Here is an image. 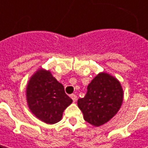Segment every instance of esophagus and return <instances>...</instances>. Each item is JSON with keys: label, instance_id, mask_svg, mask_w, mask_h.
Returning a JSON list of instances; mask_svg holds the SVG:
<instances>
[{"label": "esophagus", "instance_id": "34e87169", "mask_svg": "<svg viewBox=\"0 0 148 148\" xmlns=\"http://www.w3.org/2000/svg\"><path fill=\"white\" fill-rule=\"evenodd\" d=\"M70 97H71V99L73 100L74 102H75V101L77 100V95H74V94H73V95H70Z\"/></svg>", "mask_w": 148, "mask_h": 148}]
</instances>
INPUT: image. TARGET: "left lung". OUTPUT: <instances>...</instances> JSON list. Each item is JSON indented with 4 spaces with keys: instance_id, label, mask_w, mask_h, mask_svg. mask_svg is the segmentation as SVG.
I'll return each instance as SVG.
<instances>
[{
    "instance_id": "8db88e82",
    "label": "left lung",
    "mask_w": 148,
    "mask_h": 148,
    "mask_svg": "<svg viewBox=\"0 0 148 148\" xmlns=\"http://www.w3.org/2000/svg\"><path fill=\"white\" fill-rule=\"evenodd\" d=\"M123 101V90L116 78L100 73L87 87L84 98L78 100L84 119L95 126L109 121L118 112Z\"/></svg>"
}]
</instances>
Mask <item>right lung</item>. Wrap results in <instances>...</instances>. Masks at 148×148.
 I'll return each mask as SVG.
<instances>
[{"instance_id": "add662e5", "label": "right lung", "mask_w": 148, "mask_h": 148, "mask_svg": "<svg viewBox=\"0 0 148 148\" xmlns=\"http://www.w3.org/2000/svg\"><path fill=\"white\" fill-rule=\"evenodd\" d=\"M27 100L31 111L43 122H58L63 112L71 103L62 84L50 71L39 69L31 77L27 86Z\"/></svg>"}]
</instances>
